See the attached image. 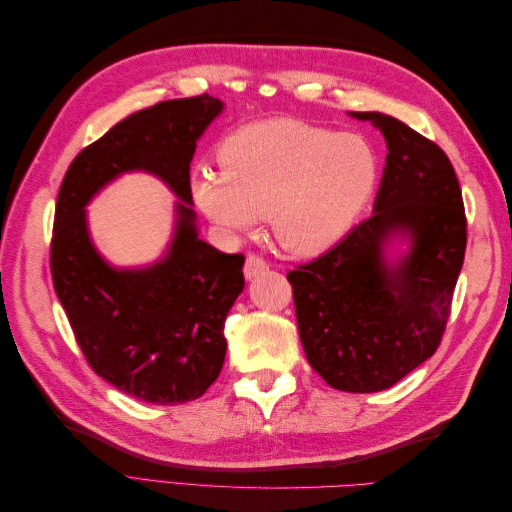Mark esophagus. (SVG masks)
Returning a JSON list of instances; mask_svg holds the SVG:
<instances>
[{
  "mask_svg": "<svg viewBox=\"0 0 512 512\" xmlns=\"http://www.w3.org/2000/svg\"><path fill=\"white\" fill-rule=\"evenodd\" d=\"M267 269H269V265H267L265 258H260V256H256V254H250V256L245 258L243 275H245V280H254V277L262 275Z\"/></svg>",
  "mask_w": 512,
  "mask_h": 512,
  "instance_id": "esophagus-1",
  "label": "esophagus"
}]
</instances>
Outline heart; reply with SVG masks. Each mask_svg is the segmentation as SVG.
<instances>
[{"instance_id": "1", "label": "heart", "mask_w": 512, "mask_h": 512, "mask_svg": "<svg viewBox=\"0 0 512 512\" xmlns=\"http://www.w3.org/2000/svg\"><path fill=\"white\" fill-rule=\"evenodd\" d=\"M218 160L220 170H198L192 181L207 218L232 232L273 220L275 239L301 256L342 241L380 179V160L363 136L286 117L228 134Z\"/></svg>"}]
</instances>
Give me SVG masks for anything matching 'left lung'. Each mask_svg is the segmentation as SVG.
Listing matches in <instances>:
<instances>
[{"instance_id": "8db88e82", "label": "left lung", "mask_w": 512, "mask_h": 512, "mask_svg": "<svg viewBox=\"0 0 512 512\" xmlns=\"http://www.w3.org/2000/svg\"><path fill=\"white\" fill-rule=\"evenodd\" d=\"M354 117L380 130L389 149L374 213L286 277L309 365L333 389L376 393L438 350L468 222L455 168L436 143L391 115ZM397 234L411 252L389 263L383 250Z\"/></svg>"}]
</instances>
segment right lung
<instances>
[{
    "mask_svg": "<svg viewBox=\"0 0 512 512\" xmlns=\"http://www.w3.org/2000/svg\"><path fill=\"white\" fill-rule=\"evenodd\" d=\"M220 113L222 102L209 94L143 108L72 160L57 196L51 275L76 344L100 378L149 404H185L218 380L224 322L245 286V256L200 241L190 207L196 141ZM128 169L158 174L184 203L167 258L117 272L90 245L84 205Z\"/></svg>",
    "mask_w": 512,
    "mask_h": 512,
    "instance_id": "1",
    "label": "right lung"
}]
</instances>
